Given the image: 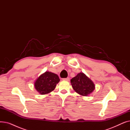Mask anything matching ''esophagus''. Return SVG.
Segmentation results:
<instances>
[{"mask_svg": "<svg viewBox=\"0 0 130 130\" xmlns=\"http://www.w3.org/2000/svg\"><path fill=\"white\" fill-rule=\"evenodd\" d=\"M63 80H66V81H70V78L69 77H67V78H63Z\"/></svg>", "mask_w": 130, "mask_h": 130, "instance_id": "1", "label": "esophagus"}]
</instances>
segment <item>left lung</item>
I'll return each instance as SVG.
<instances>
[{
  "label": "left lung",
  "instance_id": "1",
  "mask_svg": "<svg viewBox=\"0 0 130 130\" xmlns=\"http://www.w3.org/2000/svg\"><path fill=\"white\" fill-rule=\"evenodd\" d=\"M71 85L77 93L84 96H87L95 89L93 82L85 74L80 72L71 79Z\"/></svg>",
  "mask_w": 130,
  "mask_h": 130
}]
</instances>
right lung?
<instances>
[{"mask_svg": "<svg viewBox=\"0 0 130 130\" xmlns=\"http://www.w3.org/2000/svg\"><path fill=\"white\" fill-rule=\"evenodd\" d=\"M59 81L57 74L46 71L36 79L34 82V86L40 94L45 95L54 91Z\"/></svg>", "mask_w": 130, "mask_h": 130, "instance_id": "add662e5", "label": "right lung"}]
</instances>
